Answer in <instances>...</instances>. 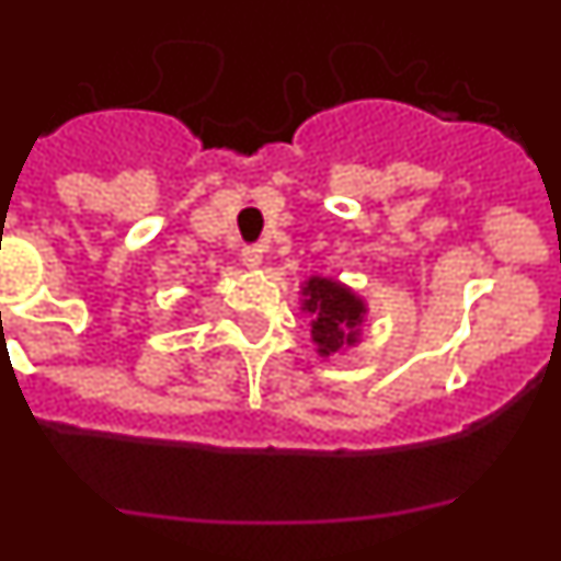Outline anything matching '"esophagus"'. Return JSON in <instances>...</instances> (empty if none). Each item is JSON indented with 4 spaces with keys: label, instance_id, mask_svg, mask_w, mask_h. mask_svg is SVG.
<instances>
[{
    "label": "esophagus",
    "instance_id": "obj_1",
    "mask_svg": "<svg viewBox=\"0 0 561 561\" xmlns=\"http://www.w3.org/2000/svg\"><path fill=\"white\" fill-rule=\"evenodd\" d=\"M241 261H244L250 270H255V266H261V261H264V250H261V247H247V250L241 252Z\"/></svg>",
    "mask_w": 561,
    "mask_h": 561
}]
</instances>
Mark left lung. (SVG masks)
I'll return each instance as SVG.
<instances>
[{"label":"left lung","mask_w":561,"mask_h":561,"mask_svg":"<svg viewBox=\"0 0 561 561\" xmlns=\"http://www.w3.org/2000/svg\"><path fill=\"white\" fill-rule=\"evenodd\" d=\"M304 309L311 320V340L317 342L320 356L334 354L342 345H354L359 336L365 304L348 286L329 280V277H311L304 286Z\"/></svg>","instance_id":"obj_1"}]
</instances>
